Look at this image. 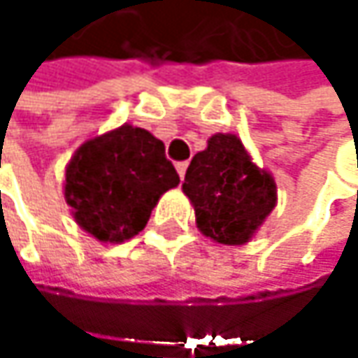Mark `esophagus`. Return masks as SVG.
I'll use <instances>...</instances> for the list:
<instances>
[{
    "instance_id": "1",
    "label": "esophagus",
    "mask_w": 358,
    "mask_h": 358,
    "mask_svg": "<svg viewBox=\"0 0 358 358\" xmlns=\"http://www.w3.org/2000/svg\"><path fill=\"white\" fill-rule=\"evenodd\" d=\"M186 168H188V164H186V162H180V164H176V172H178L180 180H184V174H186Z\"/></svg>"
}]
</instances>
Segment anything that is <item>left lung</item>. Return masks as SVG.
I'll return each instance as SVG.
<instances>
[{"label":"left lung","instance_id":"left-lung-1","mask_svg":"<svg viewBox=\"0 0 358 358\" xmlns=\"http://www.w3.org/2000/svg\"><path fill=\"white\" fill-rule=\"evenodd\" d=\"M196 228L217 245H247L278 203L273 176L259 168L243 141L217 132L199 151L184 176Z\"/></svg>","mask_w":358,"mask_h":358}]
</instances>
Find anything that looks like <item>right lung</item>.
<instances>
[{"instance_id": "right-lung-1", "label": "right lung", "mask_w": 358, "mask_h": 358, "mask_svg": "<svg viewBox=\"0 0 358 358\" xmlns=\"http://www.w3.org/2000/svg\"><path fill=\"white\" fill-rule=\"evenodd\" d=\"M178 182L164 143L145 128L122 124L74 151L66 166L64 199L87 234L120 245L147 226L159 196Z\"/></svg>"}]
</instances>
